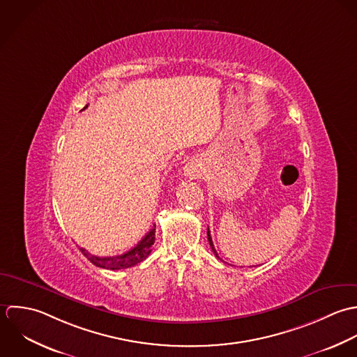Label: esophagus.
<instances>
[{
    "mask_svg": "<svg viewBox=\"0 0 357 357\" xmlns=\"http://www.w3.org/2000/svg\"><path fill=\"white\" fill-rule=\"evenodd\" d=\"M185 175L189 176V178H192V179H196V178L199 176V169H197V167L193 165V164H188V165L185 167Z\"/></svg>",
    "mask_w": 357,
    "mask_h": 357,
    "instance_id": "1",
    "label": "esophagus"
}]
</instances>
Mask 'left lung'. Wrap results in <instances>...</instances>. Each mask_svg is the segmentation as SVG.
I'll return each mask as SVG.
<instances>
[{
    "instance_id": "left-lung-1",
    "label": "left lung",
    "mask_w": 357,
    "mask_h": 357,
    "mask_svg": "<svg viewBox=\"0 0 357 357\" xmlns=\"http://www.w3.org/2000/svg\"><path fill=\"white\" fill-rule=\"evenodd\" d=\"M207 236H208V241H210V245H211V250H213L215 257H216V258H219V257H218V252H216V250H215L214 243H213V237H211V233H210V229L207 230Z\"/></svg>"
}]
</instances>
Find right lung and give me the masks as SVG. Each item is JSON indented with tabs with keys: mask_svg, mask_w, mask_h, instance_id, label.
Instances as JSON below:
<instances>
[{
	"mask_svg": "<svg viewBox=\"0 0 357 357\" xmlns=\"http://www.w3.org/2000/svg\"><path fill=\"white\" fill-rule=\"evenodd\" d=\"M85 107H88V105ZM154 240H155V225L147 231V234L134 248H131L130 251H127L121 255L95 257L84 248H79V250L84 254V257H86L95 266L103 268V269H110V271H119V269H127V268L135 266L137 264L144 261L149 257V254L151 252V245L154 244Z\"/></svg>",
	"mask_w": 357,
	"mask_h": 357,
	"instance_id": "obj_1",
	"label": "right lung"
}]
</instances>
